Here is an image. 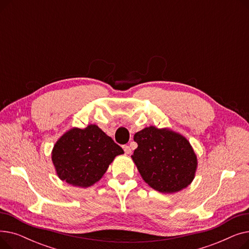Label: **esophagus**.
<instances>
[{
    "label": "esophagus",
    "instance_id": "1",
    "mask_svg": "<svg viewBox=\"0 0 249 249\" xmlns=\"http://www.w3.org/2000/svg\"><path fill=\"white\" fill-rule=\"evenodd\" d=\"M123 149H124V151H125L126 154H130V153L132 152L131 147H130L129 145H123Z\"/></svg>",
    "mask_w": 249,
    "mask_h": 249
}]
</instances>
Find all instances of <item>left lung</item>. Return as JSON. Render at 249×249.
Returning a JSON list of instances; mask_svg holds the SVG:
<instances>
[{
    "label": "left lung",
    "instance_id": "8db88e82",
    "mask_svg": "<svg viewBox=\"0 0 249 249\" xmlns=\"http://www.w3.org/2000/svg\"><path fill=\"white\" fill-rule=\"evenodd\" d=\"M131 156L142 178L155 191L173 194L187 188L198 161L190 142L172 130L149 126L135 133Z\"/></svg>",
    "mask_w": 249,
    "mask_h": 249
}]
</instances>
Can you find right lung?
Listing matches in <instances>:
<instances>
[{
    "mask_svg": "<svg viewBox=\"0 0 249 249\" xmlns=\"http://www.w3.org/2000/svg\"><path fill=\"white\" fill-rule=\"evenodd\" d=\"M123 149L95 124L65 132L52 149L56 174L68 184L88 188L101 179Z\"/></svg>",
    "mask_w": 249,
    "mask_h": 249,
    "instance_id": "1",
    "label": "right lung"
}]
</instances>
